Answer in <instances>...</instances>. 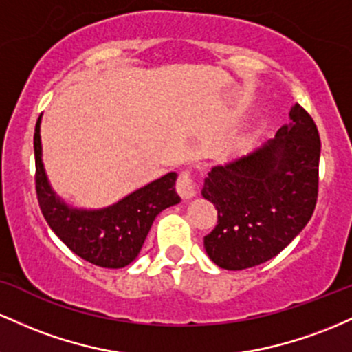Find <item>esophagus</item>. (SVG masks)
<instances>
[{
  "mask_svg": "<svg viewBox=\"0 0 352 352\" xmlns=\"http://www.w3.org/2000/svg\"><path fill=\"white\" fill-rule=\"evenodd\" d=\"M176 191L183 199H191V197L196 196V183L195 177L189 171L179 173L176 181Z\"/></svg>",
  "mask_w": 352,
  "mask_h": 352,
  "instance_id": "esophagus-1",
  "label": "esophagus"
}]
</instances>
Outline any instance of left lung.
<instances>
[{"mask_svg": "<svg viewBox=\"0 0 352 352\" xmlns=\"http://www.w3.org/2000/svg\"><path fill=\"white\" fill-rule=\"evenodd\" d=\"M291 123L246 156L214 166L203 196L218 209L204 236L212 263L229 271L270 261L302 231L318 201L321 140L313 118L294 104Z\"/></svg>", "mask_w": 352, "mask_h": 352, "instance_id": "obj_1", "label": "left lung"}]
</instances>
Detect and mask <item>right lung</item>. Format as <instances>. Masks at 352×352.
<instances>
[{"label": "right lung", "mask_w": 352, "mask_h": 352, "mask_svg": "<svg viewBox=\"0 0 352 352\" xmlns=\"http://www.w3.org/2000/svg\"><path fill=\"white\" fill-rule=\"evenodd\" d=\"M41 116L34 128L36 196L46 223L74 254L101 267L128 266L143 248L153 221L161 211L181 201L176 192V173L146 184L116 204L102 209L71 208L54 195L41 161Z\"/></svg>", "instance_id": "add662e5"}]
</instances>
